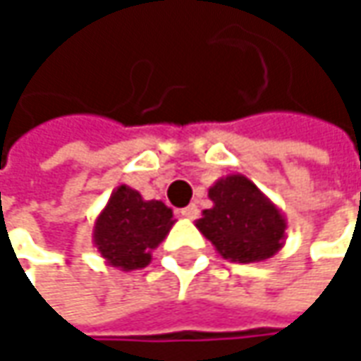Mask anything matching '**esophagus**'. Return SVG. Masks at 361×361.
Returning <instances> with one entry per match:
<instances>
[{
	"mask_svg": "<svg viewBox=\"0 0 361 361\" xmlns=\"http://www.w3.org/2000/svg\"><path fill=\"white\" fill-rule=\"evenodd\" d=\"M181 217H185V219H196L198 215H200V209L196 207V204H188V207H183L180 211Z\"/></svg>",
	"mask_w": 361,
	"mask_h": 361,
	"instance_id": "1",
	"label": "esophagus"
}]
</instances>
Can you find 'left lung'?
I'll list each match as a JSON object with an SVG mask.
<instances>
[{
  "instance_id": "obj_1",
  "label": "left lung",
  "mask_w": 361,
  "mask_h": 361,
  "mask_svg": "<svg viewBox=\"0 0 361 361\" xmlns=\"http://www.w3.org/2000/svg\"><path fill=\"white\" fill-rule=\"evenodd\" d=\"M211 209L202 211L196 228L224 259L255 263L282 249L286 219L280 209L240 173H230L209 188Z\"/></svg>"
}]
</instances>
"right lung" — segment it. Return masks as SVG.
Masks as SVG:
<instances>
[{
	"label": "right lung",
	"instance_id": "right-lung-1",
	"mask_svg": "<svg viewBox=\"0 0 361 361\" xmlns=\"http://www.w3.org/2000/svg\"><path fill=\"white\" fill-rule=\"evenodd\" d=\"M173 224V211L165 202L144 200L137 190L123 183L96 217L94 245L112 267L123 271L142 269Z\"/></svg>",
	"mask_w": 361,
	"mask_h": 361
}]
</instances>
